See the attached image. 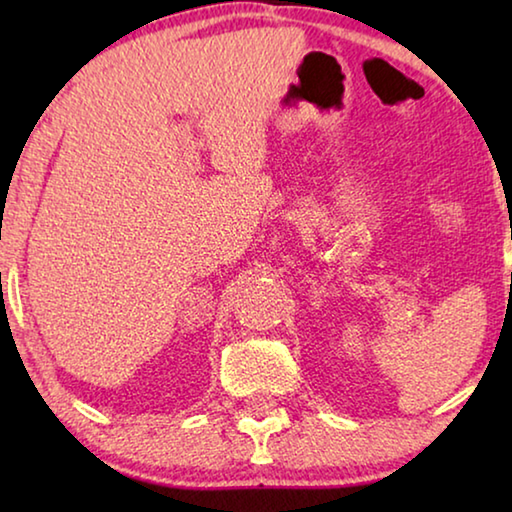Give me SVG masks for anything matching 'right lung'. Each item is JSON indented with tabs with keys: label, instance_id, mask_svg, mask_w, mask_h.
<instances>
[{
	"label": "right lung",
	"instance_id": "add662e5",
	"mask_svg": "<svg viewBox=\"0 0 512 512\" xmlns=\"http://www.w3.org/2000/svg\"><path fill=\"white\" fill-rule=\"evenodd\" d=\"M0 275H2V273H0Z\"/></svg>",
	"mask_w": 512,
	"mask_h": 512
}]
</instances>
